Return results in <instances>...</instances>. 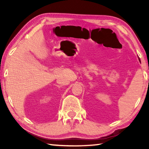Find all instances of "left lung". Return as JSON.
I'll return each instance as SVG.
<instances>
[{
	"mask_svg": "<svg viewBox=\"0 0 149 149\" xmlns=\"http://www.w3.org/2000/svg\"><path fill=\"white\" fill-rule=\"evenodd\" d=\"M139 60H140V59H139ZM148 80H149V79H148Z\"/></svg>",
	"mask_w": 149,
	"mask_h": 149,
	"instance_id": "obj_1",
	"label": "left lung"
}]
</instances>
